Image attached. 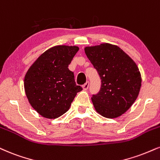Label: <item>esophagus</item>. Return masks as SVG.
Masks as SVG:
<instances>
[{
  "label": "esophagus",
  "mask_w": 160,
  "mask_h": 160,
  "mask_svg": "<svg viewBox=\"0 0 160 160\" xmlns=\"http://www.w3.org/2000/svg\"><path fill=\"white\" fill-rule=\"evenodd\" d=\"M88 86H89V82H86V83L84 84L83 86H82V88H83L84 90H87L88 88Z\"/></svg>",
  "instance_id": "obj_1"
}]
</instances>
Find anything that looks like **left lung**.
<instances>
[{"instance_id": "8db88e82", "label": "left lung", "mask_w": 160, "mask_h": 160, "mask_svg": "<svg viewBox=\"0 0 160 160\" xmlns=\"http://www.w3.org/2000/svg\"><path fill=\"white\" fill-rule=\"evenodd\" d=\"M84 50L101 80V90L92 97L94 107L105 118H118L130 108L139 93L142 77L138 66L117 45L102 43Z\"/></svg>"}]
</instances>
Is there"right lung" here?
<instances>
[{"mask_svg": "<svg viewBox=\"0 0 160 160\" xmlns=\"http://www.w3.org/2000/svg\"><path fill=\"white\" fill-rule=\"evenodd\" d=\"M78 50V46L52 47L38 57L25 74L24 91L29 103L44 118L62 115L82 90L68 68Z\"/></svg>", "mask_w": 160, "mask_h": 160, "instance_id": "right-lung-1", "label": "right lung"}]
</instances>
